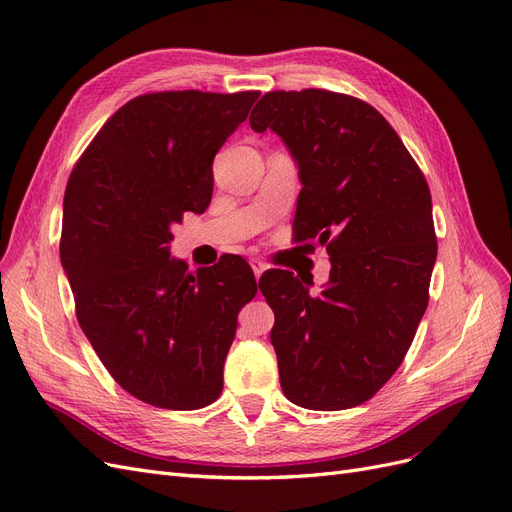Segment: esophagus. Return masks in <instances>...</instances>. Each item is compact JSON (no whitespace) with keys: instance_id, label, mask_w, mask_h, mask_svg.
Listing matches in <instances>:
<instances>
[{"instance_id":"esophagus-1","label":"esophagus","mask_w":512,"mask_h":512,"mask_svg":"<svg viewBox=\"0 0 512 512\" xmlns=\"http://www.w3.org/2000/svg\"><path fill=\"white\" fill-rule=\"evenodd\" d=\"M252 269H254V275H256V280H258V277H260L262 273H265L267 265H265V262H262L260 258H252Z\"/></svg>"}]
</instances>
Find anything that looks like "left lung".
Returning a JSON list of instances; mask_svg holds the SVG:
<instances>
[{"label":"left lung","instance_id":"obj_1","mask_svg":"<svg viewBox=\"0 0 512 512\" xmlns=\"http://www.w3.org/2000/svg\"><path fill=\"white\" fill-rule=\"evenodd\" d=\"M299 166L294 241L327 245L329 282L273 269L260 292L284 395L309 410H346L389 382L427 303L438 241L429 185L374 106L327 89L269 91L250 115Z\"/></svg>","mask_w":512,"mask_h":512}]
</instances>
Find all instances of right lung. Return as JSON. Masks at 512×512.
Returning <instances> with one entry per match:
<instances>
[{"label":"right lung","mask_w":512,"mask_h":512,"mask_svg":"<svg viewBox=\"0 0 512 512\" xmlns=\"http://www.w3.org/2000/svg\"><path fill=\"white\" fill-rule=\"evenodd\" d=\"M260 91H158L123 104L76 162L59 256L76 318L123 391L166 410L213 404L239 309L258 290L241 256L188 271L170 256L185 211L203 213L213 158Z\"/></svg>","instance_id":"1"}]
</instances>
